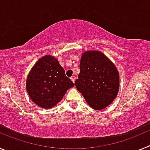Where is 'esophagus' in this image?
<instances>
[{
  "mask_svg": "<svg viewBox=\"0 0 150 150\" xmlns=\"http://www.w3.org/2000/svg\"><path fill=\"white\" fill-rule=\"evenodd\" d=\"M71 79L74 83V82H75V80H76V76H72L71 77Z\"/></svg>",
  "mask_w": 150,
  "mask_h": 150,
  "instance_id": "esophagus-1",
  "label": "esophagus"
}]
</instances>
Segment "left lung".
<instances>
[{"label":"left lung","instance_id":"obj_1","mask_svg":"<svg viewBox=\"0 0 150 150\" xmlns=\"http://www.w3.org/2000/svg\"><path fill=\"white\" fill-rule=\"evenodd\" d=\"M75 86L91 108L101 110L110 105L117 96L120 74L102 52L88 50L81 55Z\"/></svg>","mask_w":150,"mask_h":150}]
</instances>
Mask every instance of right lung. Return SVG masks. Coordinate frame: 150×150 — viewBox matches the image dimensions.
Returning a JSON list of instances; mask_svg holds the SVG:
<instances>
[{
	"instance_id": "add662e5",
	"label": "right lung",
	"mask_w": 150,
	"mask_h": 150,
	"mask_svg": "<svg viewBox=\"0 0 150 150\" xmlns=\"http://www.w3.org/2000/svg\"><path fill=\"white\" fill-rule=\"evenodd\" d=\"M74 83L67 77L59 61L50 55H44L34 64L26 79V89L34 104L50 109L63 98Z\"/></svg>"
}]
</instances>
